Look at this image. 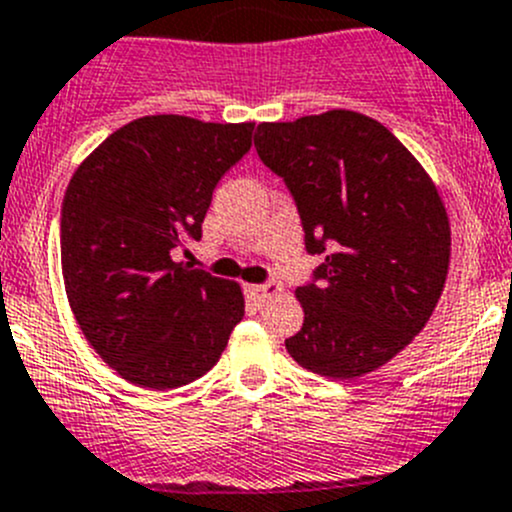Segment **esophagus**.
I'll use <instances>...</instances> for the list:
<instances>
[{
    "mask_svg": "<svg viewBox=\"0 0 512 512\" xmlns=\"http://www.w3.org/2000/svg\"><path fill=\"white\" fill-rule=\"evenodd\" d=\"M246 294L253 304H266V301L276 299L281 294V286L276 281H269V284H251L246 286Z\"/></svg>",
    "mask_w": 512,
    "mask_h": 512,
    "instance_id": "1",
    "label": "esophagus"
}]
</instances>
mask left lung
<instances>
[{"label":"left lung","mask_w":512,"mask_h":512,"mask_svg":"<svg viewBox=\"0 0 512 512\" xmlns=\"http://www.w3.org/2000/svg\"><path fill=\"white\" fill-rule=\"evenodd\" d=\"M259 158L286 180L309 253L329 256L286 352L309 372L359 379L425 329L450 269V218L420 160L382 123L329 110L261 123Z\"/></svg>","instance_id":"obj_1"}]
</instances>
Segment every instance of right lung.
<instances>
[{
  "mask_svg": "<svg viewBox=\"0 0 512 512\" xmlns=\"http://www.w3.org/2000/svg\"><path fill=\"white\" fill-rule=\"evenodd\" d=\"M253 125L145 115L102 140L67 186V301L102 362L138 387L165 392L203 377L243 319L236 281L170 253L201 238L213 188L248 153Z\"/></svg>",
  "mask_w": 512,
  "mask_h": 512,
  "instance_id": "right-lung-1",
  "label": "right lung"
}]
</instances>
